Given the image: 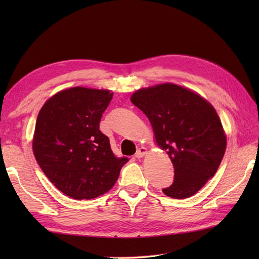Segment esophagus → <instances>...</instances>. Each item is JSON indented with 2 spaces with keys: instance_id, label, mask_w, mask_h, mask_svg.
I'll use <instances>...</instances> for the list:
<instances>
[{
  "instance_id": "obj_1",
  "label": "esophagus",
  "mask_w": 259,
  "mask_h": 259,
  "mask_svg": "<svg viewBox=\"0 0 259 259\" xmlns=\"http://www.w3.org/2000/svg\"><path fill=\"white\" fill-rule=\"evenodd\" d=\"M147 148L146 147H140L138 150H137V152H136V157L137 158H142L144 156H146L147 155Z\"/></svg>"
}]
</instances>
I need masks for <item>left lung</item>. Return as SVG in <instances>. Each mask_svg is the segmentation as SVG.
<instances>
[{
  "label": "left lung",
  "instance_id": "1",
  "mask_svg": "<svg viewBox=\"0 0 259 259\" xmlns=\"http://www.w3.org/2000/svg\"><path fill=\"white\" fill-rule=\"evenodd\" d=\"M130 100L149 119L157 145L174 164V183L163 194L175 199L195 195L216 174L226 150L216 110L199 95L172 83L140 89Z\"/></svg>",
  "mask_w": 259,
  "mask_h": 259
}]
</instances>
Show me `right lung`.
Listing matches in <instances>:
<instances>
[{"instance_id":"obj_1","label":"right lung","mask_w":259,"mask_h":259,"mask_svg":"<svg viewBox=\"0 0 259 259\" xmlns=\"http://www.w3.org/2000/svg\"><path fill=\"white\" fill-rule=\"evenodd\" d=\"M113 92L75 87L62 90L38 112L33 152L49 180L73 199H92L112 188L129 160L113 155L100 120Z\"/></svg>"}]
</instances>
